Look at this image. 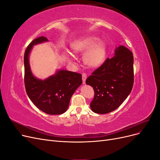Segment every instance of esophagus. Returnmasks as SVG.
Here are the masks:
<instances>
[{
	"label": "esophagus",
	"instance_id": "1",
	"mask_svg": "<svg viewBox=\"0 0 160 160\" xmlns=\"http://www.w3.org/2000/svg\"><path fill=\"white\" fill-rule=\"evenodd\" d=\"M87 79V75L83 72V73H82V80H83V83L85 84V81Z\"/></svg>",
	"mask_w": 160,
	"mask_h": 160
}]
</instances>
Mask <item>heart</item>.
<instances>
[{"label":"heart","mask_w":160,"mask_h":160,"mask_svg":"<svg viewBox=\"0 0 160 160\" xmlns=\"http://www.w3.org/2000/svg\"><path fill=\"white\" fill-rule=\"evenodd\" d=\"M98 38L89 37L81 38L72 44V49L75 53L85 52L83 57L85 63L91 67L100 66L106 56V45L103 42H99Z\"/></svg>","instance_id":"b5f03b06"}]
</instances>
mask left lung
<instances>
[{"mask_svg":"<svg viewBox=\"0 0 160 160\" xmlns=\"http://www.w3.org/2000/svg\"><path fill=\"white\" fill-rule=\"evenodd\" d=\"M134 82L133 56L124 46L116 48L115 56L107 58L86 79L93 87L94 98L90 103L93 112L105 114L117 108L128 98Z\"/></svg>","mask_w":160,"mask_h":160,"instance_id":"obj_1","label":"left lung"}]
</instances>
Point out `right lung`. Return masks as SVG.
I'll return each mask as SVG.
<instances>
[{
    "label": "right lung",
    "instance_id": "add662e5",
    "mask_svg": "<svg viewBox=\"0 0 160 160\" xmlns=\"http://www.w3.org/2000/svg\"><path fill=\"white\" fill-rule=\"evenodd\" d=\"M48 41L45 37L34 39L25 52V86L28 98L37 108L49 115L65 113L75 90L82 83L81 74L66 70L58 71L45 80L35 78L32 74L28 55L33 45Z\"/></svg>",
    "mask_w": 160,
    "mask_h": 160
}]
</instances>
